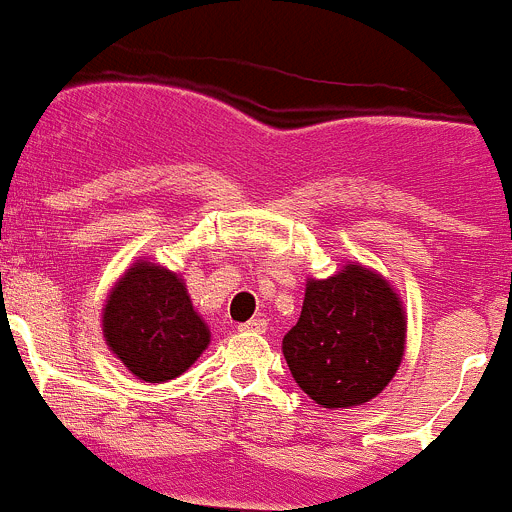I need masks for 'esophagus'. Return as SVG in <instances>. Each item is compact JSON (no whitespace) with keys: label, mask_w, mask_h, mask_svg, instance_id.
<instances>
[{"label":"esophagus","mask_w":512,"mask_h":512,"mask_svg":"<svg viewBox=\"0 0 512 512\" xmlns=\"http://www.w3.org/2000/svg\"><path fill=\"white\" fill-rule=\"evenodd\" d=\"M241 332H266V320H261V317H256V320H248L241 325Z\"/></svg>","instance_id":"1"}]
</instances>
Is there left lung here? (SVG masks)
<instances>
[{"instance_id":"1","label":"left lung","mask_w":512,"mask_h":512,"mask_svg":"<svg viewBox=\"0 0 512 512\" xmlns=\"http://www.w3.org/2000/svg\"><path fill=\"white\" fill-rule=\"evenodd\" d=\"M406 314L391 281L360 264L309 279L299 322L281 350L297 386L322 409H353L393 381Z\"/></svg>"}]
</instances>
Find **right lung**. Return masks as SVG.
Segmentation results:
<instances>
[{
	"instance_id": "right-lung-1",
	"label": "right lung",
	"mask_w": 512,
	"mask_h": 512,
	"mask_svg": "<svg viewBox=\"0 0 512 512\" xmlns=\"http://www.w3.org/2000/svg\"><path fill=\"white\" fill-rule=\"evenodd\" d=\"M101 322L111 353L144 383L172 381L210 345V330L192 307L185 281L144 259L116 281Z\"/></svg>"
}]
</instances>
